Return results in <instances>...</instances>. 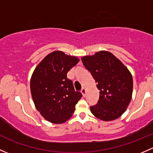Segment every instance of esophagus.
<instances>
[{"instance_id":"1","label":"esophagus","mask_w":153,"mask_h":153,"mask_svg":"<svg viewBox=\"0 0 153 153\" xmlns=\"http://www.w3.org/2000/svg\"><path fill=\"white\" fill-rule=\"evenodd\" d=\"M81 91V93H82V94H83V97H85V96H86V89L83 87V88H82Z\"/></svg>"}]
</instances>
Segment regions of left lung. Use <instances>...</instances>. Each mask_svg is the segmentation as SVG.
I'll return each instance as SVG.
<instances>
[{"mask_svg": "<svg viewBox=\"0 0 153 153\" xmlns=\"http://www.w3.org/2000/svg\"><path fill=\"white\" fill-rule=\"evenodd\" d=\"M83 65L97 83L100 97L90 106L92 114L103 121L119 118L129 105L133 93V78L126 67L112 53L100 51L81 58Z\"/></svg>", "mask_w": 153, "mask_h": 153, "instance_id": "left-lung-1", "label": "left lung"}]
</instances>
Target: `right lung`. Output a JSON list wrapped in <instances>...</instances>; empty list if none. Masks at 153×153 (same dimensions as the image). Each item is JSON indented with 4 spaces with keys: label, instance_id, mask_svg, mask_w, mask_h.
Instances as JSON below:
<instances>
[{
    "label": "right lung",
    "instance_id": "add662e5",
    "mask_svg": "<svg viewBox=\"0 0 153 153\" xmlns=\"http://www.w3.org/2000/svg\"><path fill=\"white\" fill-rule=\"evenodd\" d=\"M78 62L75 56L53 51L33 72L30 83L32 98L38 111L50 123L61 124L68 120L82 97L67 78V72Z\"/></svg>",
    "mask_w": 153,
    "mask_h": 153
}]
</instances>
